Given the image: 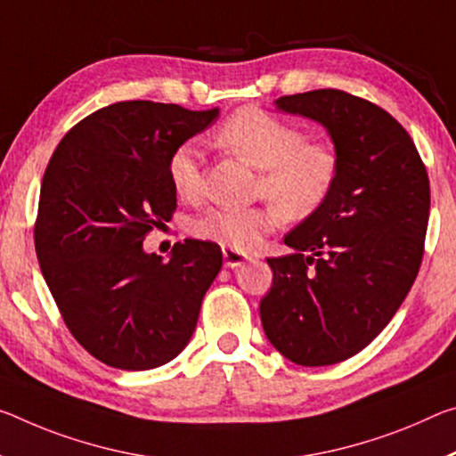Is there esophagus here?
<instances>
[{
  "label": "esophagus",
  "mask_w": 456,
  "mask_h": 456,
  "mask_svg": "<svg viewBox=\"0 0 456 456\" xmlns=\"http://www.w3.org/2000/svg\"><path fill=\"white\" fill-rule=\"evenodd\" d=\"M223 259H225V267H231V270H233V267H240L241 264H245L251 257L241 254V251L225 248V249H223Z\"/></svg>",
  "instance_id": "34e87169"
}]
</instances>
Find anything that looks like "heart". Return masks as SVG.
<instances>
[{"label": "heart", "mask_w": 456, "mask_h": 456, "mask_svg": "<svg viewBox=\"0 0 456 456\" xmlns=\"http://www.w3.org/2000/svg\"><path fill=\"white\" fill-rule=\"evenodd\" d=\"M216 142L262 170L257 194L273 202L245 208H208L194 221V235L235 251H254L284 215L306 219L329 200L341 175V158L327 142H308L298 126L259 107H245L219 127ZM176 197L197 202L202 194L199 150L180 143L168 158Z\"/></svg>", "instance_id": "heart-1"}]
</instances>
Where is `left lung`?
<instances>
[{
	"instance_id": "left-lung-1",
	"label": "left lung",
	"mask_w": 456,
	"mask_h": 456,
	"mask_svg": "<svg viewBox=\"0 0 456 456\" xmlns=\"http://www.w3.org/2000/svg\"><path fill=\"white\" fill-rule=\"evenodd\" d=\"M278 110L319 121L341 158L329 200L267 257L259 316L270 343L305 367L341 363L394 319L420 270L428 172L403 129L371 101L338 89L286 95Z\"/></svg>"
}]
</instances>
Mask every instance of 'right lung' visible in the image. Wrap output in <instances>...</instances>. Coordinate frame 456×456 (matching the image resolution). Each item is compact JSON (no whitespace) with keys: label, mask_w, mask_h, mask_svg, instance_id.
<instances>
[{"label":"right lung","mask_w":456,"mask_h":456,"mask_svg":"<svg viewBox=\"0 0 456 456\" xmlns=\"http://www.w3.org/2000/svg\"><path fill=\"white\" fill-rule=\"evenodd\" d=\"M216 115L121 101L70 127L46 166L34 223L42 276L77 343L115 370L175 359L223 265L213 241L176 243L168 262L142 248L176 211L170 154Z\"/></svg>","instance_id":"1"}]
</instances>
